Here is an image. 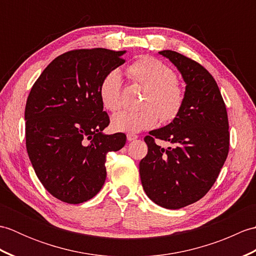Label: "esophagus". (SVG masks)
Segmentation results:
<instances>
[{"mask_svg": "<svg viewBox=\"0 0 256 256\" xmlns=\"http://www.w3.org/2000/svg\"><path fill=\"white\" fill-rule=\"evenodd\" d=\"M138 138V135L136 134H128L126 135V140L128 142H132V140H135Z\"/></svg>", "mask_w": 256, "mask_h": 256, "instance_id": "34e87169", "label": "esophagus"}]
</instances>
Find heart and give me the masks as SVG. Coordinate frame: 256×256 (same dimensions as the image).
<instances>
[{"mask_svg":"<svg viewBox=\"0 0 256 256\" xmlns=\"http://www.w3.org/2000/svg\"><path fill=\"white\" fill-rule=\"evenodd\" d=\"M128 72L138 82L148 86L143 108L124 110L114 114V131L138 133L155 126L160 118L170 122L180 112L184 92L170 68L152 57H144L131 64ZM100 99L108 110L116 111L122 106V76L118 69L108 72L100 84Z\"/></svg>","mask_w":256,"mask_h":256,"instance_id":"heart-1","label":"heart"}]
</instances>
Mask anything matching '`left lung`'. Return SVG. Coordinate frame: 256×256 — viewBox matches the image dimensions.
Here are the masks:
<instances>
[{
  "mask_svg": "<svg viewBox=\"0 0 256 256\" xmlns=\"http://www.w3.org/2000/svg\"><path fill=\"white\" fill-rule=\"evenodd\" d=\"M186 84L180 112L144 138L148 152L140 162L148 197L166 209H180L201 199L218 178L229 152V122L216 80L201 64L182 54L162 50ZM156 137L171 143L164 149Z\"/></svg>",
  "mask_w": 256,
  "mask_h": 256,
  "instance_id": "8db88e82",
  "label": "left lung"
}]
</instances>
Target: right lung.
Masks as SVG:
<instances>
[{"instance_id": "add662e5", "label": "right lung", "mask_w": 256, "mask_h": 256, "mask_svg": "<svg viewBox=\"0 0 256 256\" xmlns=\"http://www.w3.org/2000/svg\"><path fill=\"white\" fill-rule=\"evenodd\" d=\"M125 52L92 48L62 54L27 98V153L42 186L64 202L94 198L106 182V154L126 142L123 133H103L110 120L100 99L102 80L124 64Z\"/></svg>"}]
</instances>
